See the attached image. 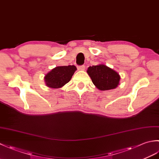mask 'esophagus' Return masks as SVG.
<instances>
[{
	"instance_id": "1",
	"label": "esophagus",
	"mask_w": 159,
	"mask_h": 159,
	"mask_svg": "<svg viewBox=\"0 0 159 159\" xmlns=\"http://www.w3.org/2000/svg\"><path fill=\"white\" fill-rule=\"evenodd\" d=\"M85 66H84V65L79 66V70H82V71H84V70H85Z\"/></svg>"
}]
</instances>
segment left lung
Segmentation results:
<instances>
[{"instance_id":"8db88e82","label":"left lung","mask_w":159,"mask_h":159,"mask_svg":"<svg viewBox=\"0 0 159 159\" xmlns=\"http://www.w3.org/2000/svg\"><path fill=\"white\" fill-rule=\"evenodd\" d=\"M87 72L95 86L101 91L113 89L119 85V74L103 64L89 66Z\"/></svg>"}]
</instances>
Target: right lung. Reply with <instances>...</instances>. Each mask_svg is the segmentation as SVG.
I'll use <instances>...</instances> for the list:
<instances>
[{
  "label": "right lung",
  "instance_id": "add662e5",
  "mask_svg": "<svg viewBox=\"0 0 159 159\" xmlns=\"http://www.w3.org/2000/svg\"><path fill=\"white\" fill-rule=\"evenodd\" d=\"M76 70L74 66L56 67L45 76L46 85L50 88H61L70 81Z\"/></svg>",
  "mask_w": 159,
  "mask_h": 159
}]
</instances>
